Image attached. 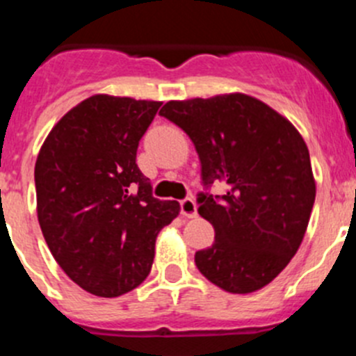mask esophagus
<instances>
[{"mask_svg": "<svg viewBox=\"0 0 356 356\" xmlns=\"http://www.w3.org/2000/svg\"><path fill=\"white\" fill-rule=\"evenodd\" d=\"M179 205H181V214L184 218H195L197 216V204H195L193 198H184Z\"/></svg>", "mask_w": 356, "mask_h": 356, "instance_id": "1", "label": "esophagus"}]
</instances>
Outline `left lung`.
<instances>
[{
	"label": "left lung",
	"instance_id": "left-lung-1",
	"mask_svg": "<svg viewBox=\"0 0 356 356\" xmlns=\"http://www.w3.org/2000/svg\"><path fill=\"white\" fill-rule=\"evenodd\" d=\"M159 115L184 129L200 158L198 212L214 227L198 270L230 293H251L283 270L304 238L314 186L307 145L290 121L248 95L168 102ZM221 181L225 195L208 189Z\"/></svg>",
	"mask_w": 356,
	"mask_h": 356
}]
</instances>
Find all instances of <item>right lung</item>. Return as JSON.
<instances>
[{
  "label": "right lung",
  "instance_id": "right-lung-1",
  "mask_svg": "<svg viewBox=\"0 0 356 356\" xmlns=\"http://www.w3.org/2000/svg\"><path fill=\"white\" fill-rule=\"evenodd\" d=\"M159 102L96 95L49 133L35 165L38 223L65 274L96 297H119L147 277L159 230L179 214L152 197L138 142Z\"/></svg>",
  "mask_w": 356,
  "mask_h": 356
}]
</instances>
